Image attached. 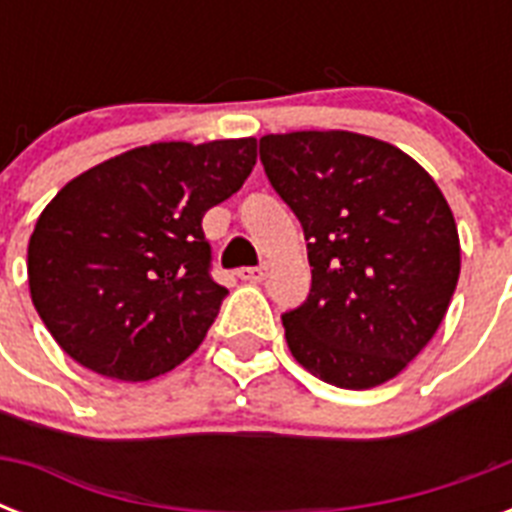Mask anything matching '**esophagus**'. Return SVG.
<instances>
[{"label":"esophagus","mask_w":512,"mask_h":512,"mask_svg":"<svg viewBox=\"0 0 512 512\" xmlns=\"http://www.w3.org/2000/svg\"><path fill=\"white\" fill-rule=\"evenodd\" d=\"M236 276H239L241 281H252V284H257V281H263L265 276H268V265H260V268H239Z\"/></svg>","instance_id":"obj_1"}]
</instances>
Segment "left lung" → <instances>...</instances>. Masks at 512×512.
I'll return each mask as SVG.
<instances>
[{"label":"left lung","mask_w":512,"mask_h":512,"mask_svg":"<svg viewBox=\"0 0 512 512\" xmlns=\"http://www.w3.org/2000/svg\"><path fill=\"white\" fill-rule=\"evenodd\" d=\"M260 162L303 225L311 295L281 316L319 380L377 388L436 335L460 279L457 223L401 148L345 130L260 138Z\"/></svg>","instance_id":"1"}]
</instances>
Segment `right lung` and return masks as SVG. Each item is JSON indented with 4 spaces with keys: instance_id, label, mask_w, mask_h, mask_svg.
Segmentation results:
<instances>
[{
    "instance_id": "add662e5",
    "label": "right lung",
    "mask_w": 512,
    "mask_h": 512,
    "mask_svg": "<svg viewBox=\"0 0 512 512\" xmlns=\"http://www.w3.org/2000/svg\"><path fill=\"white\" fill-rule=\"evenodd\" d=\"M255 162V138L170 140L63 185L28 241L31 300L60 348L124 382L183 364L228 295L209 276L201 217L239 191Z\"/></svg>"
}]
</instances>
